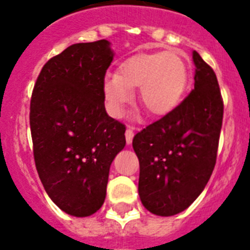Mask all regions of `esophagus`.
I'll use <instances>...</instances> for the list:
<instances>
[{
  "label": "esophagus",
  "instance_id": "34e87169",
  "mask_svg": "<svg viewBox=\"0 0 250 250\" xmlns=\"http://www.w3.org/2000/svg\"><path fill=\"white\" fill-rule=\"evenodd\" d=\"M132 139H133V128L132 127H127L125 129V141H127V144H131L132 143Z\"/></svg>",
  "mask_w": 250,
  "mask_h": 250
}]
</instances>
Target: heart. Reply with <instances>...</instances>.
<instances>
[{
    "mask_svg": "<svg viewBox=\"0 0 250 250\" xmlns=\"http://www.w3.org/2000/svg\"><path fill=\"white\" fill-rule=\"evenodd\" d=\"M189 84V71L182 57L161 52L132 57L122 64L118 75L106 76L102 84L109 113L123 117L132 102V89L140 88V102L149 114L165 117L183 101Z\"/></svg>",
    "mask_w": 250,
    "mask_h": 250,
    "instance_id": "obj_1",
    "label": "heart"
}]
</instances>
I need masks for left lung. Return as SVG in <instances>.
Listing matches in <instances>:
<instances>
[{
	"label": "left lung",
	"mask_w": 250,
	"mask_h": 250,
	"mask_svg": "<svg viewBox=\"0 0 250 250\" xmlns=\"http://www.w3.org/2000/svg\"><path fill=\"white\" fill-rule=\"evenodd\" d=\"M194 89L160 121L135 135L139 194L152 214L182 213L201 194L217 160L223 101L213 68L192 52Z\"/></svg>",
	"instance_id": "8db88e82"
}]
</instances>
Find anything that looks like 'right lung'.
Returning <instances> with one entry per match:
<instances>
[{
	"mask_svg": "<svg viewBox=\"0 0 250 250\" xmlns=\"http://www.w3.org/2000/svg\"><path fill=\"white\" fill-rule=\"evenodd\" d=\"M114 58L107 40L79 42L44 64L31 100L37 172L62 211L89 217L106 197L109 171L125 127L107 115L102 84Z\"/></svg>",
	"mask_w": 250,
	"mask_h": 250,
	"instance_id": "1",
	"label": "right lung"
}]
</instances>
